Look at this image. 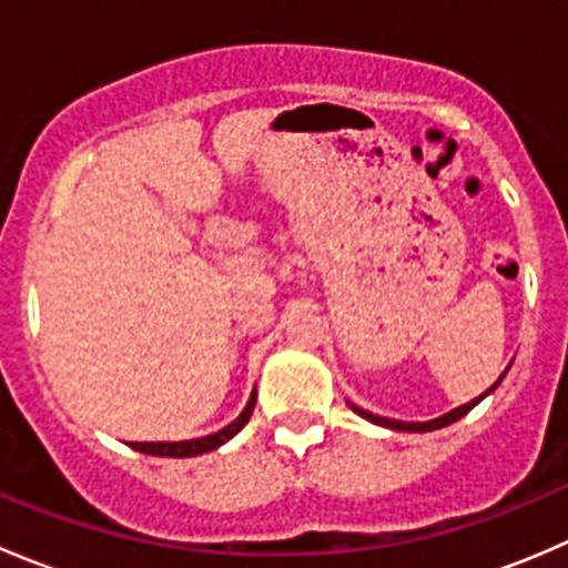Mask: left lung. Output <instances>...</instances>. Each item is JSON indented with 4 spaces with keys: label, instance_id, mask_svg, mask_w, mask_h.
I'll return each mask as SVG.
<instances>
[{
    "label": "left lung",
    "instance_id": "8db88e82",
    "mask_svg": "<svg viewBox=\"0 0 568 568\" xmlns=\"http://www.w3.org/2000/svg\"><path fill=\"white\" fill-rule=\"evenodd\" d=\"M503 376H506V374H503ZM503 376H500V379H497L495 385H491L489 390H486L484 395H478V398H473V400H469V404H464V406H456L454 412H448V415L437 417V420H428V423H400V420H390V417H379V415H374V412H365V409H359V406H354V404H352V409L357 412L359 417H365V420L376 423V426L395 428V432H434V428H445V426H450V423H456V420H459V417L467 415V412L473 409V406L478 404V400H484L486 395H489L491 390H495L497 385H500V382H503Z\"/></svg>",
    "mask_w": 568,
    "mask_h": 568
}]
</instances>
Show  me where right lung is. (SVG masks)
<instances>
[{
	"mask_svg": "<svg viewBox=\"0 0 568 568\" xmlns=\"http://www.w3.org/2000/svg\"><path fill=\"white\" fill-rule=\"evenodd\" d=\"M255 398L257 395L252 393L247 406H244L242 415L236 417V420L231 423V426H225L222 432L216 434H209V437H200V439H183V443H131V448L140 450V454H151V456H197V454H209V450L220 448L222 443H227V439L233 437V434L242 432L244 426H247L252 409H255Z\"/></svg>",
	"mask_w": 568,
	"mask_h": 568,
	"instance_id": "add662e5",
	"label": "right lung"
}]
</instances>
